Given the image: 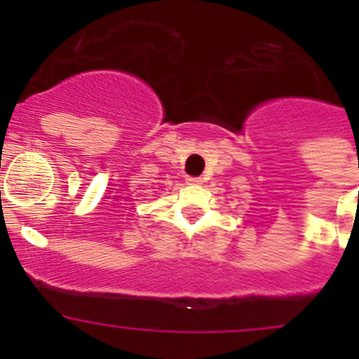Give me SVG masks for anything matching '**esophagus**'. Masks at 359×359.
<instances>
[{"mask_svg": "<svg viewBox=\"0 0 359 359\" xmlns=\"http://www.w3.org/2000/svg\"><path fill=\"white\" fill-rule=\"evenodd\" d=\"M201 182H203L201 177H192V176L187 177V183H189V185H199Z\"/></svg>", "mask_w": 359, "mask_h": 359, "instance_id": "1", "label": "esophagus"}]
</instances>
